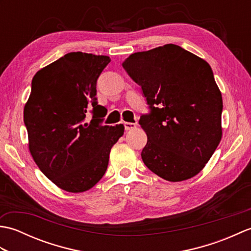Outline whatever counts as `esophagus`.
<instances>
[{
	"label": "esophagus",
	"mask_w": 251,
	"mask_h": 251,
	"mask_svg": "<svg viewBox=\"0 0 251 251\" xmlns=\"http://www.w3.org/2000/svg\"><path fill=\"white\" fill-rule=\"evenodd\" d=\"M124 126H125V129H126V130H132V129L136 128L137 124H136V123L125 122V123H124Z\"/></svg>",
	"instance_id": "34e87169"
}]
</instances>
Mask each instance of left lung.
<instances>
[{
	"label": "left lung",
	"mask_w": 251,
	"mask_h": 251,
	"mask_svg": "<svg viewBox=\"0 0 251 251\" xmlns=\"http://www.w3.org/2000/svg\"><path fill=\"white\" fill-rule=\"evenodd\" d=\"M122 65L151 109L139 121L148 136L143 163L172 182L194 177L222 138V96L209 63L166 44L131 54Z\"/></svg>",
	"instance_id": "1"
}]
</instances>
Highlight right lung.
Masks as SVG:
<instances>
[{
    "mask_svg": "<svg viewBox=\"0 0 251 251\" xmlns=\"http://www.w3.org/2000/svg\"><path fill=\"white\" fill-rule=\"evenodd\" d=\"M108 56L69 52L42 68L32 79L24 109L29 150L37 167L58 188L81 193L103 177L123 124L102 126L105 108L97 102V79ZM93 109V120L86 113Z\"/></svg>",
    "mask_w": 251,
    "mask_h": 251,
    "instance_id": "1",
    "label": "right lung"
}]
</instances>
